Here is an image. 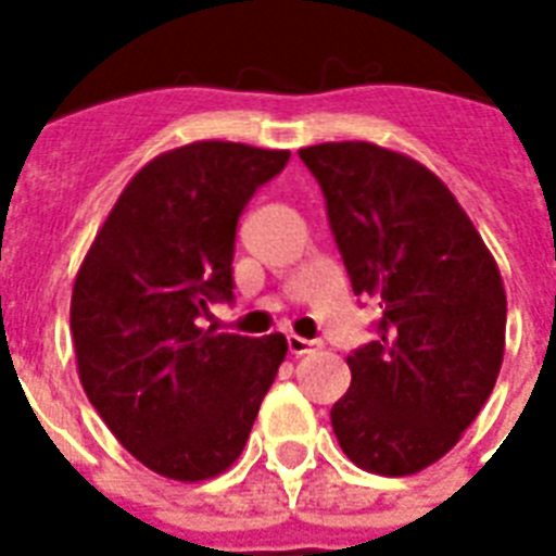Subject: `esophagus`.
Masks as SVG:
<instances>
[{"label": "esophagus", "mask_w": 556, "mask_h": 556, "mask_svg": "<svg viewBox=\"0 0 556 556\" xmlns=\"http://www.w3.org/2000/svg\"><path fill=\"white\" fill-rule=\"evenodd\" d=\"M317 346H320V343H314V340H305L300 338V334H288V352H291V355H312Z\"/></svg>", "instance_id": "esophagus-1"}]
</instances>
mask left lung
Wrapping results in <instances>:
<instances>
[{
	"mask_svg": "<svg viewBox=\"0 0 556 556\" xmlns=\"http://www.w3.org/2000/svg\"><path fill=\"white\" fill-rule=\"evenodd\" d=\"M320 181L355 294L380 308L378 340L346 357L352 387L331 406L357 467L413 476L456 447L505 355L500 265L435 173L378 143L300 150Z\"/></svg>",
	"mask_w": 556,
	"mask_h": 556,
	"instance_id": "obj_1",
	"label": "left lung"
}]
</instances>
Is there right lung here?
I'll use <instances>...</instances> for the list:
<instances>
[{
    "instance_id": "1",
    "label": "right lung",
    "mask_w": 556,
    "mask_h": 556,
    "mask_svg": "<svg viewBox=\"0 0 556 556\" xmlns=\"http://www.w3.org/2000/svg\"><path fill=\"white\" fill-rule=\"evenodd\" d=\"M288 159L233 141L161 152L121 192L74 277L83 389L112 435L159 476L225 473L286 361L282 334H216L199 317L213 300H233L239 216Z\"/></svg>"
}]
</instances>
